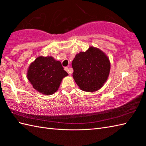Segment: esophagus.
<instances>
[{
    "label": "esophagus",
    "instance_id": "34e87169",
    "mask_svg": "<svg viewBox=\"0 0 146 146\" xmlns=\"http://www.w3.org/2000/svg\"><path fill=\"white\" fill-rule=\"evenodd\" d=\"M64 70L66 71H67V72H68V73H69V75H71V73H72V70L68 69V67H65V68H64Z\"/></svg>",
    "mask_w": 146,
    "mask_h": 146
}]
</instances>
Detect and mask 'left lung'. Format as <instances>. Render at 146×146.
Segmentation results:
<instances>
[{
  "instance_id": "8db88e82",
  "label": "left lung",
  "mask_w": 146,
  "mask_h": 146,
  "mask_svg": "<svg viewBox=\"0 0 146 146\" xmlns=\"http://www.w3.org/2000/svg\"><path fill=\"white\" fill-rule=\"evenodd\" d=\"M73 77L83 91L94 92L106 82L110 71L109 58L100 49L90 46L76 54L72 61Z\"/></svg>"
}]
</instances>
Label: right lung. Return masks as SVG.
Listing matches in <instances>:
<instances>
[{"label":"right lung","mask_w":146,"mask_h":146,"mask_svg":"<svg viewBox=\"0 0 146 146\" xmlns=\"http://www.w3.org/2000/svg\"><path fill=\"white\" fill-rule=\"evenodd\" d=\"M68 75L60 61L52 56L37 58L30 64L27 78L36 91L46 95L57 92L63 78Z\"/></svg>","instance_id":"1"}]
</instances>
